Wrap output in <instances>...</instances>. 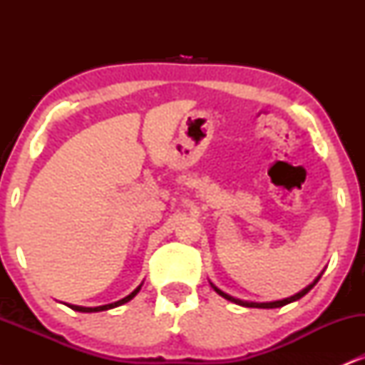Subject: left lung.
I'll list each match as a JSON object with an SVG mask.
<instances>
[{"instance_id":"8db88e82","label":"left lung","mask_w":365,"mask_h":365,"mask_svg":"<svg viewBox=\"0 0 365 365\" xmlns=\"http://www.w3.org/2000/svg\"><path fill=\"white\" fill-rule=\"evenodd\" d=\"M319 278H321V276H317V278L314 279V282H312L311 284H309V287H305L302 292L295 293V295H293V297H288V299H283V300H276V302H262V304H259V302H245V300L235 299V297H232V295H228V293L221 292L220 288L215 287V284H212V283H211V287L215 288V292H216V293H220V295L223 297V299L230 300V302H235V304H238V305H244V307H257V309H276V307H283V305H287V304H290V302H295V300L302 299V297L305 295V293H307V292H311V288L314 287V284H316L317 282H319Z\"/></svg>"}]
</instances>
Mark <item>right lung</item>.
<instances>
[{
  "instance_id": "obj_1",
  "label": "right lung",
  "mask_w": 365,
  "mask_h": 365,
  "mask_svg": "<svg viewBox=\"0 0 365 365\" xmlns=\"http://www.w3.org/2000/svg\"><path fill=\"white\" fill-rule=\"evenodd\" d=\"M140 287H142V284H139V287H137L135 290L130 293V295L125 297V299L118 300V302H113V304H108V305H99V307H81V305H68V307L73 309V311H77V312H101V311H108V309L118 307V305H123V304H127L128 300H132L133 297H135L137 293H139Z\"/></svg>"
}]
</instances>
